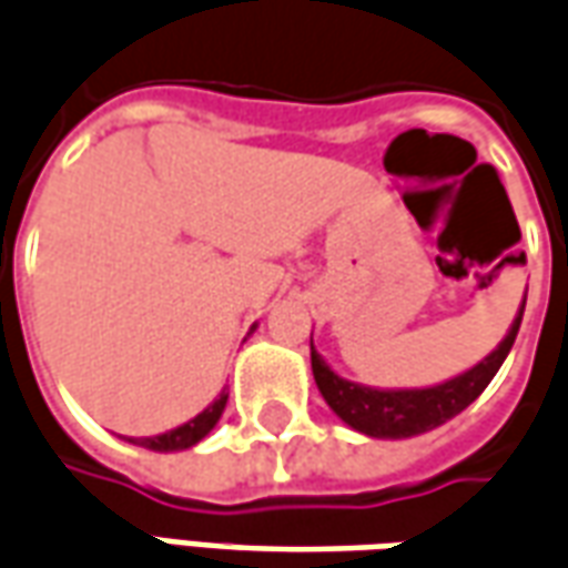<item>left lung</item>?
Instances as JSON below:
<instances>
[{"label":"left lung","instance_id":"left-lung-1","mask_svg":"<svg viewBox=\"0 0 568 568\" xmlns=\"http://www.w3.org/2000/svg\"><path fill=\"white\" fill-rule=\"evenodd\" d=\"M523 311H526V301L519 304L517 320L510 323L501 344L489 356H483L474 368H467V372L443 381V384H434V387L384 390V387H366V384L341 378L338 372H332V366L316 353L311 338L313 378H316V387H320L328 408L359 434L375 436V439H408V436L427 434V430L455 418L489 387V381L495 378V372L501 368L514 341H517Z\"/></svg>","mask_w":568,"mask_h":568}]
</instances>
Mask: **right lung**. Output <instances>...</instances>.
Segmentation results:
<instances>
[{
    "label": "right lung",
    "instance_id": "1",
    "mask_svg": "<svg viewBox=\"0 0 568 568\" xmlns=\"http://www.w3.org/2000/svg\"><path fill=\"white\" fill-rule=\"evenodd\" d=\"M252 328H255V325H252ZM224 406H227V394L221 390L215 403L202 408L200 415H196V418H190L187 424L172 427V430H165V434H156V436H138V439L132 436L129 443H134V446H144V449L150 452H184L190 449V446L202 443L205 436L215 430L217 418L224 415Z\"/></svg>",
    "mask_w": 568,
    "mask_h": 568
}]
</instances>
